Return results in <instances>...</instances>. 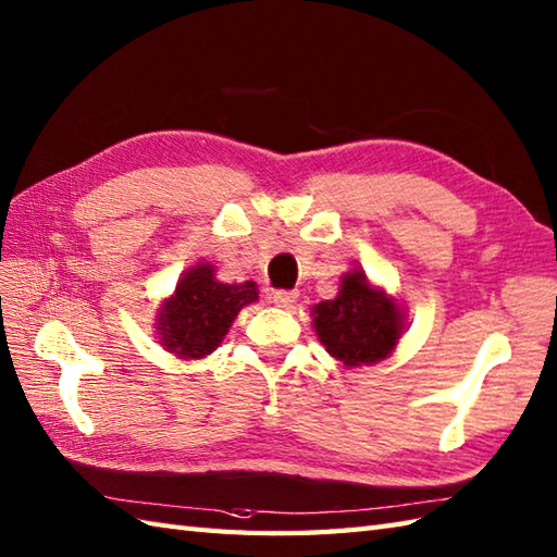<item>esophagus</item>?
<instances>
[{"label": "esophagus", "instance_id": "esophagus-1", "mask_svg": "<svg viewBox=\"0 0 557 557\" xmlns=\"http://www.w3.org/2000/svg\"><path fill=\"white\" fill-rule=\"evenodd\" d=\"M270 299H273V304L280 306V308H292V306L296 304V299H299V292H294V289H277V292L270 294Z\"/></svg>", "mask_w": 557, "mask_h": 557}]
</instances>
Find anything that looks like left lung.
<instances>
[{
	"mask_svg": "<svg viewBox=\"0 0 557 557\" xmlns=\"http://www.w3.org/2000/svg\"><path fill=\"white\" fill-rule=\"evenodd\" d=\"M313 313L320 342L348 368L386 358L400 334L396 304L374 292L363 273H346L337 299L320 301Z\"/></svg>",
	"mask_w": 557,
	"mask_h": 557,
	"instance_id": "obj_1",
	"label": "left lung"
}]
</instances>
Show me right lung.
<instances>
[{
    "label": "right lung",
    "mask_w": 557,
    "mask_h": 557,
    "mask_svg": "<svg viewBox=\"0 0 557 557\" xmlns=\"http://www.w3.org/2000/svg\"><path fill=\"white\" fill-rule=\"evenodd\" d=\"M253 282L223 284L211 265H197L177 282L171 301L163 304L159 332L163 346L183 358L213 354L239 310L256 301Z\"/></svg>",
    "instance_id": "obj_1"
}]
</instances>
